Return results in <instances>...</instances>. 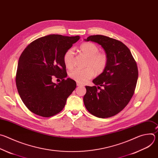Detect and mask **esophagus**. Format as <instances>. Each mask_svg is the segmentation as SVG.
Segmentation results:
<instances>
[{
	"mask_svg": "<svg viewBox=\"0 0 158 158\" xmlns=\"http://www.w3.org/2000/svg\"><path fill=\"white\" fill-rule=\"evenodd\" d=\"M77 86H83V84H81V83L77 82Z\"/></svg>",
	"mask_w": 158,
	"mask_h": 158,
	"instance_id": "1",
	"label": "esophagus"
}]
</instances>
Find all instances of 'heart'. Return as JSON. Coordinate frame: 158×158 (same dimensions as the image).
<instances>
[{"instance_id":"1","label":"heart","mask_w":158,"mask_h":158,"mask_svg":"<svg viewBox=\"0 0 158 158\" xmlns=\"http://www.w3.org/2000/svg\"><path fill=\"white\" fill-rule=\"evenodd\" d=\"M81 52L87 57L84 69H75L70 72L69 76L76 82L85 83L94 74L100 75L104 73L108 63V57L106 53L99 52V47L93 42H87L80 46ZM63 60L67 69H71L74 64V51L73 49L67 50L64 54Z\"/></svg>"}]
</instances>
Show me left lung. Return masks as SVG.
<instances>
[{
	"mask_svg": "<svg viewBox=\"0 0 158 158\" xmlns=\"http://www.w3.org/2000/svg\"><path fill=\"white\" fill-rule=\"evenodd\" d=\"M84 40L101 45L108 57L105 71L93 81L96 85L85 86V107L98 118L115 116L127 105L134 93L138 78L137 64L128 48L119 40L102 35H91Z\"/></svg>",
	"mask_w": 158,
	"mask_h": 158,
	"instance_id": "8db88e82",
	"label": "left lung"
}]
</instances>
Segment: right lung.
I'll use <instances>...</instances> for the list:
<instances>
[{
  "label": "right lung",
  "instance_id": "add662e5",
  "mask_svg": "<svg viewBox=\"0 0 158 158\" xmlns=\"http://www.w3.org/2000/svg\"><path fill=\"white\" fill-rule=\"evenodd\" d=\"M79 39V35H46L32 42L21 54L16 85L22 102L33 113L49 118L64 107L76 82L65 79L67 74L63 56ZM54 76L61 79L60 83L52 81Z\"/></svg>",
  "mask_w": 158,
  "mask_h": 158
}]
</instances>
